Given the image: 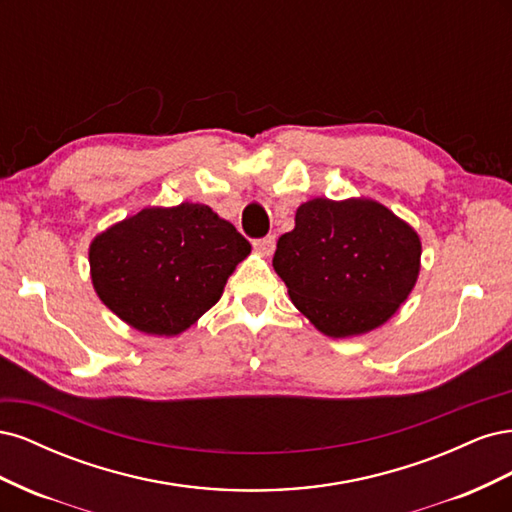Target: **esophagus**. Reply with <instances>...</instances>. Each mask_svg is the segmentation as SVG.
<instances>
[{
	"label": "esophagus",
	"mask_w": 512,
	"mask_h": 512,
	"mask_svg": "<svg viewBox=\"0 0 512 512\" xmlns=\"http://www.w3.org/2000/svg\"><path fill=\"white\" fill-rule=\"evenodd\" d=\"M254 250L262 256H271L275 252V237L273 235H267L262 239H256L254 241Z\"/></svg>",
	"instance_id": "esophagus-1"
}]
</instances>
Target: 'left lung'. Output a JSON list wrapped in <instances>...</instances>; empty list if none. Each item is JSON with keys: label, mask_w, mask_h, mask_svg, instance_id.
Returning <instances> with one entry per match:
<instances>
[{"label": "left lung", "mask_w": 512, "mask_h": 512, "mask_svg": "<svg viewBox=\"0 0 512 512\" xmlns=\"http://www.w3.org/2000/svg\"><path fill=\"white\" fill-rule=\"evenodd\" d=\"M273 269L320 333L363 335L408 299L421 271V239L376 200L314 198L277 241Z\"/></svg>", "instance_id": "left-lung-1"}]
</instances>
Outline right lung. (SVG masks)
<instances>
[{"mask_svg":"<svg viewBox=\"0 0 512 512\" xmlns=\"http://www.w3.org/2000/svg\"><path fill=\"white\" fill-rule=\"evenodd\" d=\"M250 252V241L207 205L149 207L91 241V282L130 327L170 337L220 301Z\"/></svg>","mask_w":512,"mask_h":512,"instance_id":"1","label":"right lung"}]
</instances>
